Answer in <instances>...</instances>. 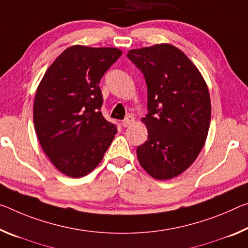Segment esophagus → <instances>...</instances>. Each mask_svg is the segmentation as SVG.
<instances>
[{
  "instance_id": "34e87169",
  "label": "esophagus",
  "mask_w": 248,
  "mask_h": 248,
  "mask_svg": "<svg viewBox=\"0 0 248 248\" xmlns=\"http://www.w3.org/2000/svg\"><path fill=\"white\" fill-rule=\"evenodd\" d=\"M133 123H135V117L128 116L127 118H125L124 120H123V125H124V128H127V127H129V125H130V124H132Z\"/></svg>"
}]
</instances>
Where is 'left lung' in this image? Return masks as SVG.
Wrapping results in <instances>:
<instances>
[{"label": "left lung", "instance_id": "8db88e82", "mask_svg": "<svg viewBox=\"0 0 248 248\" xmlns=\"http://www.w3.org/2000/svg\"><path fill=\"white\" fill-rule=\"evenodd\" d=\"M128 58L144 75L148 139L137 148L139 163L156 180L183 173L204 147L211 123L209 88L182 50L171 44L130 49Z\"/></svg>", "mask_w": 248, "mask_h": 248}]
</instances>
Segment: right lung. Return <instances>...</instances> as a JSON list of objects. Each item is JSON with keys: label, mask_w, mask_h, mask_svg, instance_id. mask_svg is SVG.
<instances>
[{"label": "right lung", "mask_w": 248, "mask_h": 248, "mask_svg": "<svg viewBox=\"0 0 248 248\" xmlns=\"http://www.w3.org/2000/svg\"><path fill=\"white\" fill-rule=\"evenodd\" d=\"M121 54L113 47L70 46L39 82L33 108L35 131L50 162L70 178L90 173L115 138L117 127L100 111L99 82Z\"/></svg>", "instance_id": "add662e5"}]
</instances>
